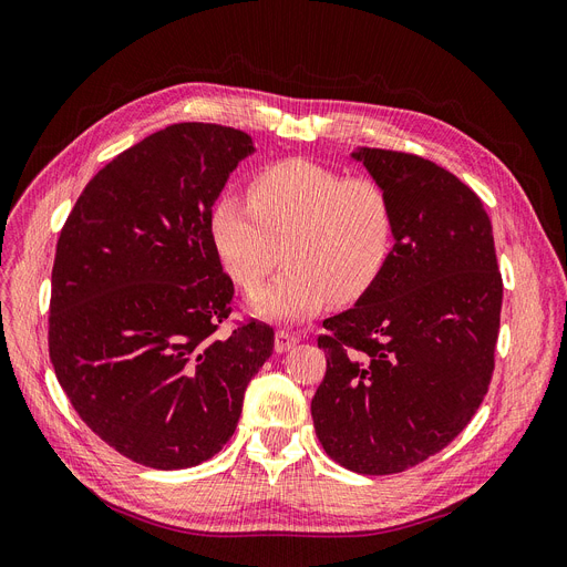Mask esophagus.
<instances>
[{
    "label": "esophagus",
    "mask_w": 567,
    "mask_h": 567,
    "mask_svg": "<svg viewBox=\"0 0 567 567\" xmlns=\"http://www.w3.org/2000/svg\"><path fill=\"white\" fill-rule=\"evenodd\" d=\"M297 342H299V336H297V333L285 331V329L276 331V352H287V350H291Z\"/></svg>",
    "instance_id": "esophagus-1"
}]
</instances>
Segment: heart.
Instances as JSON below:
<instances>
[{
    "instance_id": "1",
    "label": "heart",
    "mask_w": 567,
    "mask_h": 567,
    "mask_svg": "<svg viewBox=\"0 0 567 567\" xmlns=\"http://www.w3.org/2000/svg\"><path fill=\"white\" fill-rule=\"evenodd\" d=\"M208 229L219 261L245 291L264 282L282 245L289 266L252 308L270 319H303L331 301H357L380 280L396 245V208L373 178L282 159L252 174L248 202L217 196Z\"/></svg>"
}]
</instances>
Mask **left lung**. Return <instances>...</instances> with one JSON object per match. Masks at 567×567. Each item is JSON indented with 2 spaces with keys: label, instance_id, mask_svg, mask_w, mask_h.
<instances>
[{
  "label": "left lung",
  "instance_id": "obj_1",
  "mask_svg": "<svg viewBox=\"0 0 567 567\" xmlns=\"http://www.w3.org/2000/svg\"><path fill=\"white\" fill-rule=\"evenodd\" d=\"M396 208V245L354 308L317 338L327 375L310 405L324 452L393 475L445 450L482 405L496 365L503 278L480 196L399 151L352 153Z\"/></svg>",
  "mask_w": 567,
  "mask_h": 567
}]
</instances>
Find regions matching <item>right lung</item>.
<instances>
[{
    "label": "right lung",
    "mask_w": 567,
    "mask_h": 567,
    "mask_svg": "<svg viewBox=\"0 0 567 567\" xmlns=\"http://www.w3.org/2000/svg\"><path fill=\"white\" fill-rule=\"evenodd\" d=\"M252 151L210 122L159 130L85 185L60 231L48 354L87 429L134 463L181 471L217 454L274 352L255 319L217 336L234 282L208 213Z\"/></svg>",
    "instance_id": "right-lung-1"
}]
</instances>
